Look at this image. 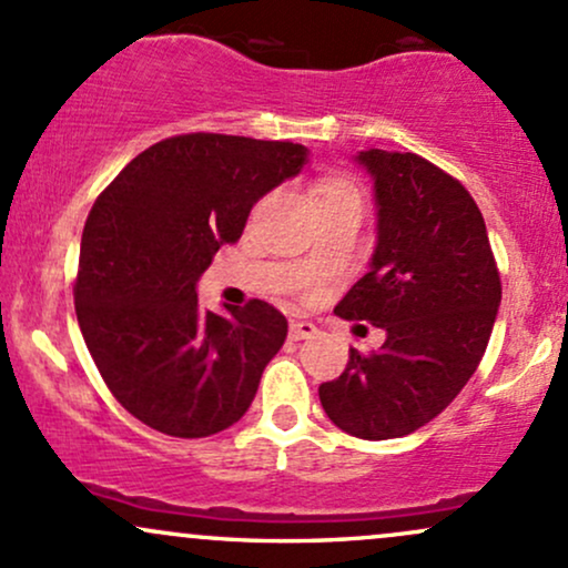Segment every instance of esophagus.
<instances>
[{"mask_svg":"<svg viewBox=\"0 0 568 568\" xmlns=\"http://www.w3.org/2000/svg\"><path fill=\"white\" fill-rule=\"evenodd\" d=\"M288 334H291L293 342H304V338L315 336L317 328H315V323H310V321H293Z\"/></svg>","mask_w":568,"mask_h":568,"instance_id":"1","label":"esophagus"}]
</instances>
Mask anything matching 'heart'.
I'll list each match as a JSON object with an SVG mask.
<instances>
[{"instance_id": "heart-1", "label": "heart", "mask_w": 568, "mask_h": 568, "mask_svg": "<svg viewBox=\"0 0 568 568\" xmlns=\"http://www.w3.org/2000/svg\"><path fill=\"white\" fill-rule=\"evenodd\" d=\"M317 200H321V207H325L342 200H361V194H357V186L347 179H323L317 184Z\"/></svg>"}]
</instances>
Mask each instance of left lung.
I'll return each instance as SVG.
<instances>
[{
    "instance_id": "8db88e82",
    "label": "left lung",
    "mask_w": 568,
    "mask_h": 568,
    "mask_svg": "<svg viewBox=\"0 0 568 568\" xmlns=\"http://www.w3.org/2000/svg\"><path fill=\"white\" fill-rule=\"evenodd\" d=\"M374 179L376 247L336 304L344 321L384 331L379 352L349 349L321 403L363 440L403 438L462 393L491 338L501 283L486 221L459 181L414 152H357Z\"/></svg>"
}]
</instances>
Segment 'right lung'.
<instances>
[{"instance_id": "add662e5", "label": "right lung", "mask_w": 568, "mask_h": 568, "mask_svg": "<svg viewBox=\"0 0 568 568\" xmlns=\"http://www.w3.org/2000/svg\"><path fill=\"white\" fill-rule=\"evenodd\" d=\"M304 165L302 143L186 133L130 160L95 200L77 321L106 387L143 425L207 438L243 419L288 321L262 298L216 315L194 288L251 207Z\"/></svg>"}]
</instances>
